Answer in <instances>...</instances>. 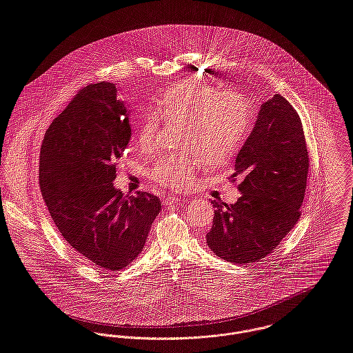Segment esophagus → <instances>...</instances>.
<instances>
[{
    "mask_svg": "<svg viewBox=\"0 0 353 353\" xmlns=\"http://www.w3.org/2000/svg\"><path fill=\"white\" fill-rule=\"evenodd\" d=\"M178 203H181V199L178 196H167L163 199L164 205H175Z\"/></svg>",
    "mask_w": 353,
    "mask_h": 353,
    "instance_id": "34e87169",
    "label": "esophagus"
}]
</instances>
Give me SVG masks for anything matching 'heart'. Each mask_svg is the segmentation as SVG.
Masks as SVG:
<instances>
[{
	"instance_id": "obj_1",
	"label": "heart",
	"mask_w": 353,
	"mask_h": 353,
	"mask_svg": "<svg viewBox=\"0 0 353 353\" xmlns=\"http://www.w3.org/2000/svg\"><path fill=\"white\" fill-rule=\"evenodd\" d=\"M152 108L163 121H183L181 145L194 152H175L153 164L150 178L174 189L186 188L204 160L210 165L229 163L242 148L252 123L250 108L239 94L194 81L164 89ZM156 131L157 119L146 115L139 123L137 142L143 148L152 145Z\"/></svg>"
}]
</instances>
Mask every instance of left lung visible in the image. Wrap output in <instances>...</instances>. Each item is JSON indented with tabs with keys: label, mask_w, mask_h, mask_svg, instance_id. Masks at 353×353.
<instances>
[{
	"label": "left lung",
	"mask_w": 353,
	"mask_h": 353,
	"mask_svg": "<svg viewBox=\"0 0 353 353\" xmlns=\"http://www.w3.org/2000/svg\"><path fill=\"white\" fill-rule=\"evenodd\" d=\"M301 120L281 94L263 103L253 130L235 157L241 197L214 201L207 245L235 264L259 261L276 249L300 218L308 174Z\"/></svg>",
	"instance_id": "obj_1"
}]
</instances>
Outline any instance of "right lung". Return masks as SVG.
<instances>
[{"mask_svg": "<svg viewBox=\"0 0 353 353\" xmlns=\"http://www.w3.org/2000/svg\"><path fill=\"white\" fill-rule=\"evenodd\" d=\"M130 110L115 83L82 89L49 125L39 186L50 218L74 250L105 271L127 267L143 249L160 199L115 188L117 160L131 138Z\"/></svg>", "mask_w": 353, "mask_h": 353, "instance_id": "right-lung-1", "label": "right lung"}]
</instances>
